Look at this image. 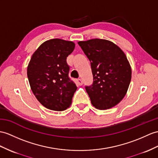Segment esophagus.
<instances>
[{
  "label": "esophagus",
  "instance_id": "34e87169",
  "mask_svg": "<svg viewBox=\"0 0 158 158\" xmlns=\"http://www.w3.org/2000/svg\"><path fill=\"white\" fill-rule=\"evenodd\" d=\"M77 82H78V84H79L80 86H82V85L83 82H82V80L81 79H78V80H77Z\"/></svg>",
  "mask_w": 158,
  "mask_h": 158
}]
</instances>
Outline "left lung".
Here are the masks:
<instances>
[{
  "label": "left lung",
  "mask_w": 158,
  "mask_h": 158,
  "mask_svg": "<svg viewBox=\"0 0 158 158\" xmlns=\"http://www.w3.org/2000/svg\"><path fill=\"white\" fill-rule=\"evenodd\" d=\"M91 62L94 82L86 86L96 109L112 108L125 97L131 79V68L123 51L113 42L92 39L78 42Z\"/></svg>",
  "instance_id": "1"
}]
</instances>
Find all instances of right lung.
Returning a JSON list of instances; mask_svg holds the SVG:
<instances>
[{
  "instance_id": "1",
  "label": "right lung",
  "mask_w": 158,
  "mask_h": 158,
  "mask_svg": "<svg viewBox=\"0 0 158 158\" xmlns=\"http://www.w3.org/2000/svg\"><path fill=\"white\" fill-rule=\"evenodd\" d=\"M74 48L73 41L56 38L44 42L33 53L27 66L29 82L45 108L62 111L71 105L77 87L68 77L66 58Z\"/></svg>"
}]
</instances>
